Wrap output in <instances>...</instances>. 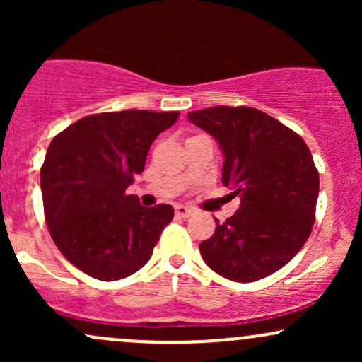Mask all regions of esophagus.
Masks as SVG:
<instances>
[{"label": "esophagus", "instance_id": "esophagus-1", "mask_svg": "<svg viewBox=\"0 0 362 362\" xmlns=\"http://www.w3.org/2000/svg\"><path fill=\"white\" fill-rule=\"evenodd\" d=\"M175 214L178 218H189V216L194 214V209L187 206H175Z\"/></svg>", "mask_w": 362, "mask_h": 362}]
</instances>
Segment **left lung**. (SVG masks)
<instances>
[{"mask_svg": "<svg viewBox=\"0 0 362 362\" xmlns=\"http://www.w3.org/2000/svg\"><path fill=\"white\" fill-rule=\"evenodd\" d=\"M221 148L223 185L240 197L238 211L201 242L202 259L235 282L279 271L301 250L315 223L318 170L301 136L252 107L189 112Z\"/></svg>", "mask_w": 362, "mask_h": 362, "instance_id": "left-lung-1", "label": "left lung"}]
</instances>
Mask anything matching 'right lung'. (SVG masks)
Returning a JSON list of instances; mask_svg holds the SVG:
<instances>
[{
	"label": "right lung",
	"instance_id": "add662e5",
	"mask_svg": "<svg viewBox=\"0 0 362 362\" xmlns=\"http://www.w3.org/2000/svg\"><path fill=\"white\" fill-rule=\"evenodd\" d=\"M178 112L93 114L66 127L49 144L40 168L45 223L74 267L100 281H119L151 259L173 207H144L126 195L144 170L153 141Z\"/></svg>",
	"mask_w": 362,
	"mask_h": 362
}]
</instances>
